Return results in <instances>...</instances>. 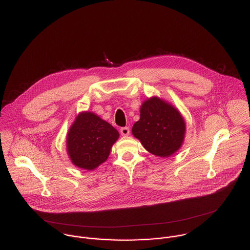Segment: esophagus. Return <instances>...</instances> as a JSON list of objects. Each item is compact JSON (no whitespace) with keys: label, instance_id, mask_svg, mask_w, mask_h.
I'll return each mask as SVG.
<instances>
[{"label":"esophagus","instance_id":"obj_1","mask_svg":"<svg viewBox=\"0 0 250 250\" xmlns=\"http://www.w3.org/2000/svg\"><path fill=\"white\" fill-rule=\"evenodd\" d=\"M120 133H121V135L124 136V137L129 136V135H130V129H129V127H122V128L120 129Z\"/></svg>","mask_w":250,"mask_h":250}]
</instances>
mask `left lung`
<instances>
[{
	"instance_id": "8db88e82",
	"label": "left lung",
	"mask_w": 250,
	"mask_h": 250,
	"mask_svg": "<svg viewBox=\"0 0 250 250\" xmlns=\"http://www.w3.org/2000/svg\"><path fill=\"white\" fill-rule=\"evenodd\" d=\"M132 133L148 152L167 158L182 146L186 123L176 107L155 96L143 102Z\"/></svg>"
}]
</instances>
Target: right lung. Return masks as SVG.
Here are the masks:
<instances>
[{"label": "right lung", "mask_w": 250, "mask_h": 250, "mask_svg": "<svg viewBox=\"0 0 250 250\" xmlns=\"http://www.w3.org/2000/svg\"><path fill=\"white\" fill-rule=\"evenodd\" d=\"M118 131L93 112L78 114L66 138L67 153L72 163L86 170H93L107 161Z\"/></svg>", "instance_id": "1"}]
</instances>
